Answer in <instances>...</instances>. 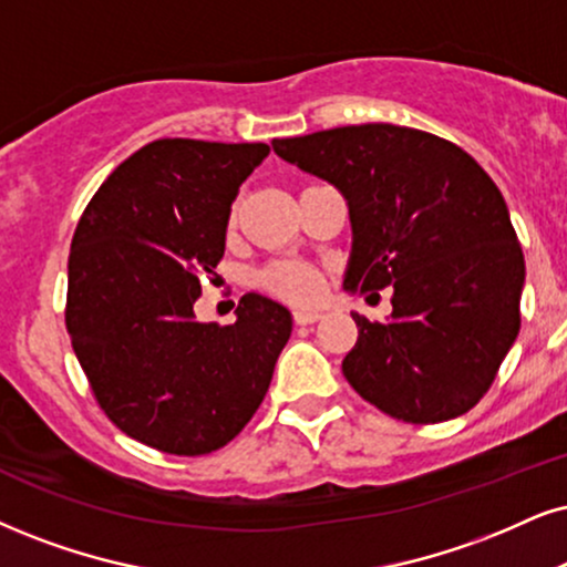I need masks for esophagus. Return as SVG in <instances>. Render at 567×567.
Returning <instances> with one entry per match:
<instances>
[{"label": "esophagus", "mask_w": 567, "mask_h": 567, "mask_svg": "<svg viewBox=\"0 0 567 567\" xmlns=\"http://www.w3.org/2000/svg\"><path fill=\"white\" fill-rule=\"evenodd\" d=\"M320 318H323V316H320L318 310H297L295 312V323L297 326H312V323H318Z\"/></svg>", "instance_id": "1"}]
</instances>
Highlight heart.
I'll use <instances>...</instances> for the list:
<instances>
[{"label":"heart","mask_w":567,"mask_h":567,"mask_svg":"<svg viewBox=\"0 0 567 567\" xmlns=\"http://www.w3.org/2000/svg\"><path fill=\"white\" fill-rule=\"evenodd\" d=\"M260 286L278 299L295 305L316 302L323 291L320 272L305 262H272L260 272Z\"/></svg>","instance_id":"heart-1"}]
</instances>
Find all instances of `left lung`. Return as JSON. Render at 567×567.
I'll list each match as a JSON object with an SVG mask.
<instances>
[{
    "label": "left lung",
    "mask_w": 567,
    "mask_h": 567,
    "mask_svg": "<svg viewBox=\"0 0 567 567\" xmlns=\"http://www.w3.org/2000/svg\"><path fill=\"white\" fill-rule=\"evenodd\" d=\"M272 150L344 194V289L391 286L386 323L362 318L341 362L362 400L404 423L476 408L520 331L526 262L502 192L457 144L391 123L344 125Z\"/></svg>",
    "instance_id": "1"
}]
</instances>
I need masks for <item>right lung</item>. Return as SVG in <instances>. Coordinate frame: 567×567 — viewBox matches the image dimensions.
I'll use <instances>...</instances> for the list:
<instances>
[{"label":"right lung","instance_id":"add662e5","mask_svg":"<svg viewBox=\"0 0 567 567\" xmlns=\"http://www.w3.org/2000/svg\"><path fill=\"white\" fill-rule=\"evenodd\" d=\"M268 144L157 138L110 173L68 257L65 326L104 415L167 454H207L251 421L291 312L244 295L236 323H199L239 186Z\"/></svg>","mask_w":567,"mask_h":567}]
</instances>
